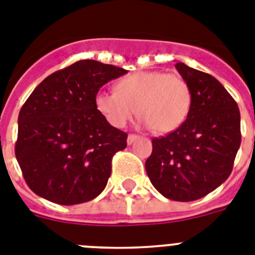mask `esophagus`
I'll return each instance as SVG.
<instances>
[{
    "label": "esophagus",
    "mask_w": 255,
    "mask_h": 255,
    "mask_svg": "<svg viewBox=\"0 0 255 255\" xmlns=\"http://www.w3.org/2000/svg\"><path fill=\"white\" fill-rule=\"evenodd\" d=\"M137 138H138L137 134H133V133H129V134H128V137H127L128 145H131L132 142H134V141L137 140Z\"/></svg>",
    "instance_id": "obj_1"
}]
</instances>
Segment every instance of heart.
Masks as SVG:
<instances>
[{
    "label": "heart",
    "instance_id": "1",
    "mask_svg": "<svg viewBox=\"0 0 255 255\" xmlns=\"http://www.w3.org/2000/svg\"><path fill=\"white\" fill-rule=\"evenodd\" d=\"M96 108L115 128H123L138 114L154 133L176 131L187 121L192 92L183 76L163 71L128 75L117 84V92H100Z\"/></svg>",
    "mask_w": 255,
    "mask_h": 255
}]
</instances>
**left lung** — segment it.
Returning <instances> with one entry per match:
<instances>
[{"label":"left lung","mask_w":255,"mask_h":255,"mask_svg":"<svg viewBox=\"0 0 255 255\" xmlns=\"http://www.w3.org/2000/svg\"><path fill=\"white\" fill-rule=\"evenodd\" d=\"M192 92L187 121L151 140L145 162L154 188L168 200L202 198L228 179L241 144L240 110L217 79L181 62L175 65Z\"/></svg>","instance_id":"obj_1"}]
</instances>
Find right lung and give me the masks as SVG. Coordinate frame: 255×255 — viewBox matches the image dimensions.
<instances>
[{
    "instance_id": "right-lung-1",
    "label": "right lung",
    "mask_w": 255,
    "mask_h": 255,
    "mask_svg": "<svg viewBox=\"0 0 255 255\" xmlns=\"http://www.w3.org/2000/svg\"><path fill=\"white\" fill-rule=\"evenodd\" d=\"M127 70L83 59L53 72L20 109L15 157L25 183L37 196L76 205L101 193L114 154L127 133L110 126L96 108L102 85Z\"/></svg>"
}]
</instances>
